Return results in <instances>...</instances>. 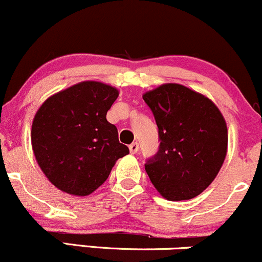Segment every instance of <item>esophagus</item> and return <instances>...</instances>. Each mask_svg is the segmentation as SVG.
Segmentation results:
<instances>
[{
    "instance_id": "obj_1",
    "label": "esophagus",
    "mask_w": 262,
    "mask_h": 262,
    "mask_svg": "<svg viewBox=\"0 0 262 262\" xmlns=\"http://www.w3.org/2000/svg\"><path fill=\"white\" fill-rule=\"evenodd\" d=\"M129 150H130L132 154H135V152H138V150H139V144L132 143L130 145H129Z\"/></svg>"
}]
</instances>
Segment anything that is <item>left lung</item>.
<instances>
[{
  "label": "left lung",
  "mask_w": 262,
  "mask_h": 262,
  "mask_svg": "<svg viewBox=\"0 0 262 262\" xmlns=\"http://www.w3.org/2000/svg\"><path fill=\"white\" fill-rule=\"evenodd\" d=\"M143 100L154 116L160 141L145 162L150 181L167 200L198 196L215 179L227 155L223 116L212 101L179 83L146 92Z\"/></svg>",
  "instance_id": "1"
}]
</instances>
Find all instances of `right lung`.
I'll return each instance as SVG.
<instances>
[{
  "label": "right lung",
  "instance_id": "obj_1",
  "mask_svg": "<svg viewBox=\"0 0 262 262\" xmlns=\"http://www.w3.org/2000/svg\"><path fill=\"white\" fill-rule=\"evenodd\" d=\"M118 97L112 86L85 81L48 98L32 125V146L39 166L55 187L87 196L129 154L119 143L108 110Z\"/></svg>",
  "mask_w": 262,
  "mask_h": 262
}]
</instances>
